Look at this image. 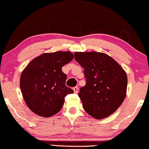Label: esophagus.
<instances>
[{
  "label": "esophagus",
  "mask_w": 149,
  "mask_h": 149,
  "mask_svg": "<svg viewBox=\"0 0 149 149\" xmlns=\"http://www.w3.org/2000/svg\"><path fill=\"white\" fill-rule=\"evenodd\" d=\"M73 91H74V93H78V91H79V87H75L73 88Z\"/></svg>",
  "instance_id": "esophagus-1"
}]
</instances>
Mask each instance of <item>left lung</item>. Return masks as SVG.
Instances as JSON below:
<instances>
[{"instance_id":"8db88e82","label":"left lung","mask_w":149,"mask_h":149,"mask_svg":"<svg viewBox=\"0 0 149 149\" xmlns=\"http://www.w3.org/2000/svg\"><path fill=\"white\" fill-rule=\"evenodd\" d=\"M74 58L84 68L86 85L79 96L88 114L96 119L108 117L117 110L126 95V73L106 54L75 52Z\"/></svg>"}]
</instances>
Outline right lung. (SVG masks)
Listing matches in <instances>:
<instances>
[{
    "label": "right lung",
    "instance_id": "add662e5",
    "mask_svg": "<svg viewBox=\"0 0 149 149\" xmlns=\"http://www.w3.org/2000/svg\"><path fill=\"white\" fill-rule=\"evenodd\" d=\"M70 52L45 53L32 60L23 70L20 88L28 107L37 115L50 117L60 111L64 97L73 93L66 86L62 67L73 59Z\"/></svg>",
    "mask_w": 149,
    "mask_h": 149
}]
</instances>
